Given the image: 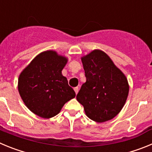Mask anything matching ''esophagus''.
<instances>
[{
  "mask_svg": "<svg viewBox=\"0 0 152 152\" xmlns=\"http://www.w3.org/2000/svg\"><path fill=\"white\" fill-rule=\"evenodd\" d=\"M74 90H75V94H77V93H78V91H79L78 87H76V88H74Z\"/></svg>",
  "mask_w": 152,
  "mask_h": 152,
  "instance_id": "esophagus-1",
  "label": "esophagus"
}]
</instances>
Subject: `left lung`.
<instances>
[{
	"label": "left lung",
	"instance_id": "obj_1",
	"mask_svg": "<svg viewBox=\"0 0 152 152\" xmlns=\"http://www.w3.org/2000/svg\"><path fill=\"white\" fill-rule=\"evenodd\" d=\"M86 82L77 100L86 115L97 123L112 119L123 109L129 94L128 80L105 52L94 50L81 58Z\"/></svg>",
	"mask_w": 152,
	"mask_h": 152
}]
</instances>
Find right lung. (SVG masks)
I'll list each match as a JSON object with an SVG mask.
<instances>
[{"instance_id": "right-lung-1", "label": "right lung", "mask_w": 152, "mask_h": 152, "mask_svg": "<svg viewBox=\"0 0 152 152\" xmlns=\"http://www.w3.org/2000/svg\"><path fill=\"white\" fill-rule=\"evenodd\" d=\"M66 63L65 57L46 51L36 56L19 77L18 91L22 100L40 117L56 116L64 103L75 96L61 74Z\"/></svg>"}]
</instances>
